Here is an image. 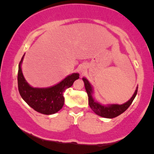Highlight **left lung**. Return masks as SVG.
<instances>
[{
	"instance_id": "obj_1",
	"label": "left lung",
	"mask_w": 154,
	"mask_h": 154,
	"mask_svg": "<svg viewBox=\"0 0 154 154\" xmlns=\"http://www.w3.org/2000/svg\"><path fill=\"white\" fill-rule=\"evenodd\" d=\"M83 82H84L85 88H86V91L87 92V94H88V105H89V106L91 107V109H92L96 114L101 116V117L106 118V119H113V118L117 117L119 115L122 114L124 112H125L126 110L128 109V107L131 105V103H133V100H134V98L136 97V94H137L138 91L137 87L136 91H135L134 94H133V97H132L128 101L126 102L125 103H124V104H110L107 105V106H104V105H101L100 103L96 102L95 100L93 99L92 87H91L89 82H88L85 77H83Z\"/></svg>"
}]
</instances>
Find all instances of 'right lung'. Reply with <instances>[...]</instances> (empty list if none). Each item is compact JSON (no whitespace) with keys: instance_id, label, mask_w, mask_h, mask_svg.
Segmentation results:
<instances>
[{"instance_id":"add662e5","label":"right lung","mask_w":154,"mask_h":154,"mask_svg":"<svg viewBox=\"0 0 154 154\" xmlns=\"http://www.w3.org/2000/svg\"><path fill=\"white\" fill-rule=\"evenodd\" d=\"M24 56L18 65V86L23 100L34 110L44 115H52L57 112L64 105L63 93L71 87L76 80L79 79V74L74 73L68 76L63 81L50 88H33L24 79L21 65Z\"/></svg>"}]
</instances>
